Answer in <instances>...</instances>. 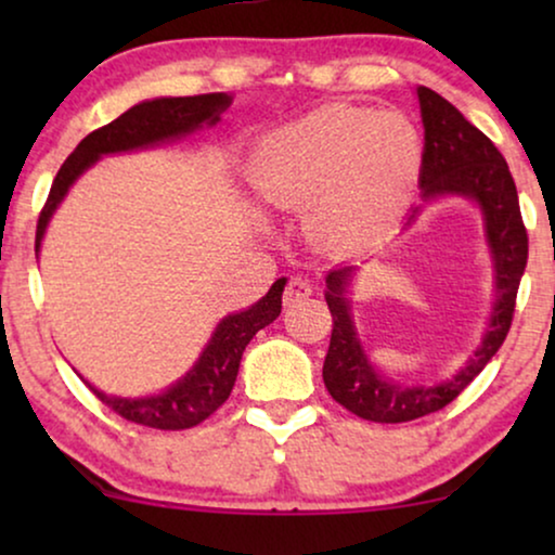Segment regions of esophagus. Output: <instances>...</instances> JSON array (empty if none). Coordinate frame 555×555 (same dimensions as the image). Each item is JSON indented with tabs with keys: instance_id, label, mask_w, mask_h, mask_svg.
Returning a JSON list of instances; mask_svg holds the SVG:
<instances>
[{
	"instance_id": "34e87169",
	"label": "esophagus",
	"mask_w": 555,
	"mask_h": 555,
	"mask_svg": "<svg viewBox=\"0 0 555 555\" xmlns=\"http://www.w3.org/2000/svg\"><path fill=\"white\" fill-rule=\"evenodd\" d=\"M310 293H313V291H310V285L306 283V280H300V278H293L291 283L285 285L283 302H285V306H298V302L306 300Z\"/></svg>"
}]
</instances>
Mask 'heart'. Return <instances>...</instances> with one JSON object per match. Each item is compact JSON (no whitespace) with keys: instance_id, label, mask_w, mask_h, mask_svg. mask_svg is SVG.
<instances>
[{"instance_id":"b5f03b06","label":"heart","mask_w":555,"mask_h":555,"mask_svg":"<svg viewBox=\"0 0 555 555\" xmlns=\"http://www.w3.org/2000/svg\"><path fill=\"white\" fill-rule=\"evenodd\" d=\"M422 156V135L404 113L333 103L264 135L247 179L272 207H306L313 240L361 247L404 215Z\"/></svg>"}]
</instances>
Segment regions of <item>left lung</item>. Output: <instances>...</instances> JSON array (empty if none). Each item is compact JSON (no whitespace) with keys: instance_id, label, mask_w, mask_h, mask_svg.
I'll use <instances>...</instances> for the list:
<instances>
[{"instance_id":"8db88e82","label":"left lung","mask_w":555,"mask_h":555,"mask_svg":"<svg viewBox=\"0 0 555 555\" xmlns=\"http://www.w3.org/2000/svg\"><path fill=\"white\" fill-rule=\"evenodd\" d=\"M424 120V156L420 184L424 199L444 194L469 196L480 204L488 242L495 260L498 302L490 331L467 366L450 382L437 386H401L386 382L371 366L356 338L344 291L351 268L328 272V310L333 318L331 346L323 363L325 389L340 406L369 422L399 424L439 412L467 389L488 366L511 331L515 298L528 262V232L522 224L518 189L505 158L488 135L469 124L450 101L429 88H416Z\"/></svg>"}]
</instances>
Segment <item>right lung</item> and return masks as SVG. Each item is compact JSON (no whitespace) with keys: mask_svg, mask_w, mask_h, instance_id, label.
Wrapping results in <instances>:
<instances>
[{"mask_svg":"<svg viewBox=\"0 0 555 555\" xmlns=\"http://www.w3.org/2000/svg\"><path fill=\"white\" fill-rule=\"evenodd\" d=\"M230 105V93L156 98V101L133 105L131 111H126L124 116L111 120L108 126L88 133L86 139L78 143V149L65 158L55 181H52L48 202H44L40 219H37L35 253H40L44 227H48L57 204L63 202L67 189H70L73 181L78 179L88 166H93L103 154H118V151L151 146V143L192 133L199 126H215L219 116H222ZM283 291L285 278H280L272 283L270 293L264 295L260 302L242 310V313L227 315L224 321L217 325L215 336H211L207 348H204L196 366L189 371L179 384H173L171 389L158 393V397L118 399L108 397V393L98 391L88 384L90 391L118 416H124V420L133 424H141V427L166 431L196 427V424H202L230 399L234 378H237L240 371L242 351H245V346L253 340L257 331L270 325L280 315V308H283Z\"/></svg>","mask_w":555,"mask_h":555,"instance_id":"obj_1","label":"right lung"}]
</instances>
